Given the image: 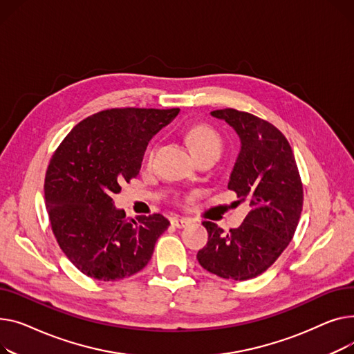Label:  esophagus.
Instances as JSON below:
<instances>
[{
    "mask_svg": "<svg viewBox=\"0 0 354 354\" xmlns=\"http://www.w3.org/2000/svg\"><path fill=\"white\" fill-rule=\"evenodd\" d=\"M192 221L189 220V218H177V217H174L173 220H171V224L174 225V227H177V228H184L185 225H189Z\"/></svg>",
    "mask_w": 354,
    "mask_h": 354,
    "instance_id": "esophagus-1",
    "label": "esophagus"
}]
</instances>
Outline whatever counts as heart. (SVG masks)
Wrapping results in <instances>:
<instances>
[{"label": "heart", "mask_w": 354, "mask_h": 354, "mask_svg": "<svg viewBox=\"0 0 354 354\" xmlns=\"http://www.w3.org/2000/svg\"><path fill=\"white\" fill-rule=\"evenodd\" d=\"M185 140L196 158L207 153H221L223 149V141L218 133L207 124H196V126L190 127L185 134ZM153 157L154 149L149 151L147 161H151Z\"/></svg>", "instance_id": "b5f03b06"}]
</instances>
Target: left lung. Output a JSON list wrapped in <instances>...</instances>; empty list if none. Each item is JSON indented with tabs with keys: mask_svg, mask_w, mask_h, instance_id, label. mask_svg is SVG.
<instances>
[{
	"mask_svg": "<svg viewBox=\"0 0 354 354\" xmlns=\"http://www.w3.org/2000/svg\"><path fill=\"white\" fill-rule=\"evenodd\" d=\"M233 127L240 151L228 178L248 213L227 234L212 221L203 225L209 241L197 253L203 268L228 280H248L272 266L292 241L303 207V185L287 138L253 114L234 109L210 113Z\"/></svg>",
	"mask_w": 354,
	"mask_h": 354,
	"instance_id": "left-lung-1",
	"label": "left lung"
}]
</instances>
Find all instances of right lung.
Here are the masks:
<instances>
[{
    "mask_svg": "<svg viewBox=\"0 0 354 354\" xmlns=\"http://www.w3.org/2000/svg\"><path fill=\"white\" fill-rule=\"evenodd\" d=\"M180 109H113L78 122L51 157L44 193L53 233L88 277L114 281L150 261L170 221L161 214L126 217L113 196L141 169L149 141Z\"/></svg>",
    "mask_w": 354,
    "mask_h": 354,
    "instance_id": "1",
    "label": "right lung"
}]
</instances>
